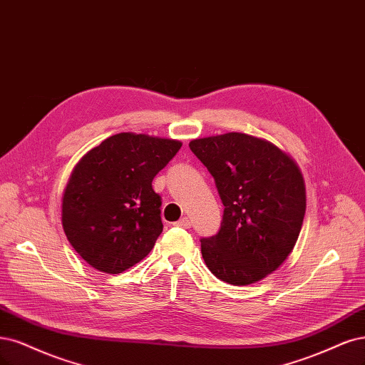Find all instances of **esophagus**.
Segmentation results:
<instances>
[{
  "label": "esophagus",
  "mask_w": 365,
  "mask_h": 365,
  "mask_svg": "<svg viewBox=\"0 0 365 365\" xmlns=\"http://www.w3.org/2000/svg\"><path fill=\"white\" fill-rule=\"evenodd\" d=\"M175 226H180V228H190V226H192V220L190 219H188V217H182L181 220H178V222H175L173 223Z\"/></svg>",
  "instance_id": "34e87169"
}]
</instances>
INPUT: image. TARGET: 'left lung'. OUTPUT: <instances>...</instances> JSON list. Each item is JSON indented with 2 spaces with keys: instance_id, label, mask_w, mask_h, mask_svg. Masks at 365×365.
Instances as JSON below:
<instances>
[{
  "instance_id": "obj_1",
  "label": "left lung",
  "mask_w": 365,
  "mask_h": 365,
  "mask_svg": "<svg viewBox=\"0 0 365 365\" xmlns=\"http://www.w3.org/2000/svg\"><path fill=\"white\" fill-rule=\"evenodd\" d=\"M215 178L225 207L216 235L200 238L207 267L219 279L249 285L278 269L302 228V173L272 143L243 133L190 142Z\"/></svg>"
}]
</instances>
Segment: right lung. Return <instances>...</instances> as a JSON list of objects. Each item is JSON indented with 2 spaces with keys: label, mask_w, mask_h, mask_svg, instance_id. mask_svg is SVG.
<instances>
[{
  "label": "right lung",
  "mask_w": 365,
  "mask_h": 365,
  "mask_svg": "<svg viewBox=\"0 0 365 365\" xmlns=\"http://www.w3.org/2000/svg\"><path fill=\"white\" fill-rule=\"evenodd\" d=\"M180 148L177 140L120 133L78 161L63 195L61 222L92 267L122 273L150 252L163 231L153 180Z\"/></svg>",
  "instance_id": "right-lung-1"
}]
</instances>
